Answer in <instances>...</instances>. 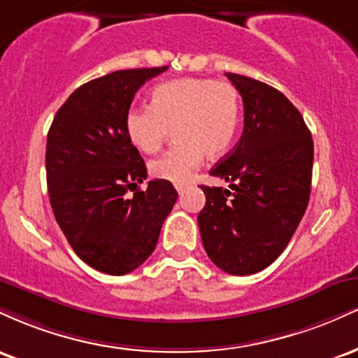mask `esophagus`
Returning a JSON list of instances; mask_svg holds the SVG:
<instances>
[{
    "instance_id": "34e87169",
    "label": "esophagus",
    "mask_w": 358,
    "mask_h": 358,
    "mask_svg": "<svg viewBox=\"0 0 358 358\" xmlns=\"http://www.w3.org/2000/svg\"><path fill=\"white\" fill-rule=\"evenodd\" d=\"M187 185H176V192H178L180 193V195H182V193L185 192V190H187Z\"/></svg>"
}]
</instances>
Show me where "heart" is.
Returning a JSON list of instances; mask_svg holds the SVG:
<instances>
[{
    "label": "heart",
    "mask_w": 358,
    "mask_h": 358,
    "mask_svg": "<svg viewBox=\"0 0 358 358\" xmlns=\"http://www.w3.org/2000/svg\"><path fill=\"white\" fill-rule=\"evenodd\" d=\"M241 124V96L231 82L176 79L151 90L150 108L127 110V139L141 153H156L168 129L175 127L176 146L151 163L155 178L187 185L203 156L220 158L229 151Z\"/></svg>",
    "instance_id": "1"
}]
</instances>
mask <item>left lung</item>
Segmentation results:
<instances>
[{
	"label": "left lung",
	"instance_id": "1",
	"mask_svg": "<svg viewBox=\"0 0 358 358\" xmlns=\"http://www.w3.org/2000/svg\"><path fill=\"white\" fill-rule=\"evenodd\" d=\"M244 102V131L210 170L231 190L205 187L199 227L205 252L234 276L266 269L298 229L310 200L313 139L301 113L278 89L225 73Z\"/></svg>",
	"mask_w": 358,
	"mask_h": 358
}]
</instances>
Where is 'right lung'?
<instances>
[{"label": "right lung", "instance_id": "right-lung-1", "mask_svg": "<svg viewBox=\"0 0 358 358\" xmlns=\"http://www.w3.org/2000/svg\"><path fill=\"white\" fill-rule=\"evenodd\" d=\"M168 67L116 71L80 85L57 110L47 136V183L53 215L85 264L122 276L151 256L178 199L173 185L146 180L124 119L134 94Z\"/></svg>", "mask_w": 358, "mask_h": 358}]
</instances>
